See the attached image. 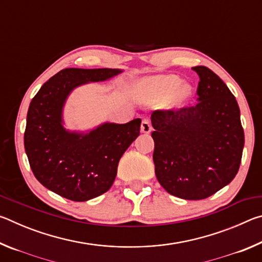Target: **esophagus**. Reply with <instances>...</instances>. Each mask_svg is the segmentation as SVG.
<instances>
[{
  "mask_svg": "<svg viewBox=\"0 0 262 262\" xmlns=\"http://www.w3.org/2000/svg\"><path fill=\"white\" fill-rule=\"evenodd\" d=\"M151 129L152 127H151V123H150V120L148 118H144L141 123V132L144 133V134H149V133L151 132Z\"/></svg>",
  "mask_w": 262,
  "mask_h": 262,
  "instance_id": "1",
  "label": "esophagus"
}]
</instances>
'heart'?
I'll list each match as a JSON object with an SVG mask.
<instances>
[{"label": "heart", "mask_w": 262, "mask_h": 262, "mask_svg": "<svg viewBox=\"0 0 262 262\" xmlns=\"http://www.w3.org/2000/svg\"><path fill=\"white\" fill-rule=\"evenodd\" d=\"M181 79L176 75H164V76H157L145 81L140 84L141 94L143 95L144 99L148 101H162L167 99L173 93V103L181 104L188 98L192 91L188 84H181Z\"/></svg>", "instance_id": "obj_1"}]
</instances>
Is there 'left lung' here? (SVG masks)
Segmentation results:
<instances>
[{
	"label": "left lung",
	"mask_w": 262,
	"mask_h": 262,
	"mask_svg": "<svg viewBox=\"0 0 262 262\" xmlns=\"http://www.w3.org/2000/svg\"><path fill=\"white\" fill-rule=\"evenodd\" d=\"M193 70L200 77L198 103L151 114L152 158L167 193L202 200L236 177L245 140L241 111L227 84L205 66Z\"/></svg>",
	"instance_id": "1"
}]
</instances>
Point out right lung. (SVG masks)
<instances>
[{
    "instance_id": "obj_1",
    "label": "right lung",
    "mask_w": 262,
    "mask_h": 262,
    "mask_svg": "<svg viewBox=\"0 0 262 262\" xmlns=\"http://www.w3.org/2000/svg\"><path fill=\"white\" fill-rule=\"evenodd\" d=\"M120 69L66 68L43 84L28 111L24 147L35 178L72 201H88L111 188L123 152L140 135L141 119L106 122L83 134L66 130L64 101L75 88L106 81Z\"/></svg>"
}]
</instances>
